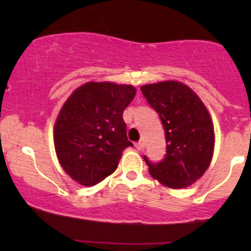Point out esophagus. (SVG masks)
<instances>
[{"mask_svg":"<svg viewBox=\"0 0 251 251\" xmlns=\"http://www.w3.org/2000/svg\"><path fill=\"white\" fill-rule=\"evenodd\" d=\"M135 148H137L138 151H143L145 146H144V143L143 142H139V143L135 144Z\"/></svg>","mask_w":251,"mask_h":251,"instance_id":"obj_1","label":"esophagus"}]
</instances>
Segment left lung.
<instances>
[{
	"instance_id": "obj_1",
	"label": "left lung",
	"mask_w": 251,
	"mask_h": 251,
	"mask_svg": "<svg viewBox=\"0 0 251 251\" xmlns=\"http://www.w3.org/2000/svg\"><path fill=\"white\" fill-rule=\"evenodd\" d=\"M162 120L166 154L152 164L144 157L153 179L170 189H184L205 174L215 149L214 123L201 98L185 83L165 80L140 87Z\"/></svg>"
}]
</instances>
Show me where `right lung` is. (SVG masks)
<instances>
[{
  "label": "right lung",
  "instance_id": "add662e5",
  "mask_svg": "<svg viewBox=\"0 0 251 251\" xmlns=\"http://www.w3.org/2000/svg\"><path fill=\"white\" fill-rule=\"evenodd\" d=\"M132 85L88 81L74 89L54 124V148L61 168L73 180L93 186L113 174L132 143L123 113L133 100Z\"/></svg>",
  "mask_w": 251,
  "mask_h": 251
}]
</instances>
